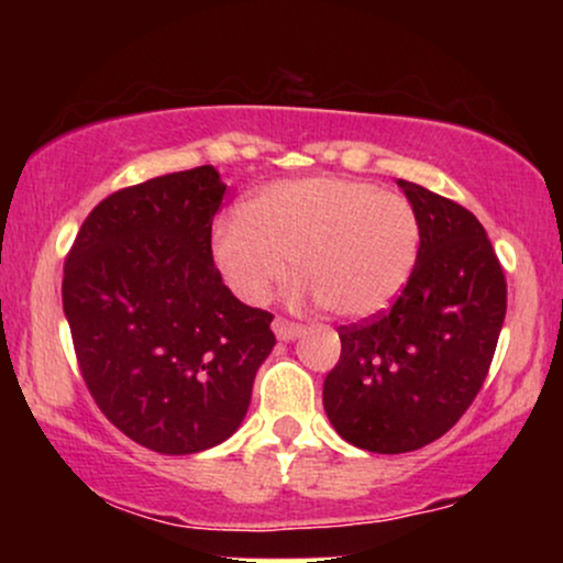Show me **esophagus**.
Listing matches in <instances>:
<instances>
[{
  "mask_svg": "<svg viewBox=\"0 0 563 563\" xmlns=\"http://www.w3.org/2000/svg\"><path fill=\"white\" fill-rule=\"evenodd\" d=\"M273 331L280 341H294L303 333V325H299V322H290L286 318H275L273 320Z\"/></svg>",
  "mask_w": 563,
  "mask_h": 563,
  "instance_id": "34e87169",
  "label": "esophagus"
}]
</instances>
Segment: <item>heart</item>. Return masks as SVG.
<instances>
[{
	"instance_id": "1",
	"label": "heart",
	"mask_w": 563,
	"mask_h": 563,
	"mask_svg": "<svg viewBox=\"0 0 563 563\" xmlns=\"http://www.w3.org/2000/svg\"><path fill=\"white\" fill-rule=\"evenodd\" d=\"M405 196L354 177L280 179L219 217L211 256L232 294L264 303L294 260L299 294L344 320L376 318L402 294L421 254Z\"/></svg>"
}]
</instances>
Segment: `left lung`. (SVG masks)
<instances>
[{"label": "left lung", "mask_w": 563, "mask_h": 563, "mask_svg": "<svg viewBox=\"0 0 563 563\" xmlns=\"http://www.w3.org/2000/svg\"><path fill=\"white\" fill-rule=\"evenodd\" d=\"M421 219V254L397 301L339 328L341 357L322 384L333 429L384 455L421 450L479 394L506 320V275L479 219L397 179Z\"/></svg>", "instance_id": "8db88e82"}]
</instances>
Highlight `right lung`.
<instances>
[{"mask_svg": "<svg viewBox=\"0 0 563 563\" xmlns=\"http://www.w3.org/2000/svg\"><path fill=\"white\" fill-rule=\"evenodd\" d=\"M214 166L115 190L84 219L63 269L76 363L102 416L164 455L235 434L273 314L238 301L211 256Z\"/></svg>", "mask_w": 563, "mask_h": 563, "instance_id": "obj_1", "label": "right lung"}]
</instances>
